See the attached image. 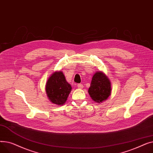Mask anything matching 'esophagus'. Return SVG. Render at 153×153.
Returning <instances> with one entry per match:
<instances>
[{"instance_id":"34e87169","label":"esophagus","mask_w":153,"mask_h":153,"mask_svg":"<svg viewBox=\"0 0 153 153\" xmlns=\"http://www.w3.org/2000/svg\"><path fill=\"white\" fill-rule=\"evenodd\" d=\"M83 85L82 84H77V87L79 88V89H82L83 88Z\"/></svg>"}]
</instances>
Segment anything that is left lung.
Masks as SVG:
<instances>
[{
    "label": "left lung",
    "mask_w": 153,
    "mask_h": 153,
    "mask_svg": "<svg viewBox=\"0 0 153 153\" xmlns=\"http://www.w3.org/2000/svg\"><path fill=\"white\" fill-rule=\"evenodd\" d=\"M88 92L96 102L100 103L105 100L111 94L110 80L102 72H97L92 77Z\"/></svg>",
    "instance_id": "1"
}]
</instances>
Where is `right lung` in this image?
I'll use <instances>...</instances> for the list:
<instances>
[{"instance_id":"right-lung-1","label":"right lung","mask_w":153,"mask_h":153,"mask_svg":"<svg viewBox=\"0 0 153 153\" xmlns=\"http://www.w3.org/2000/svg\"><path fill=\"white\" fill-rule=\"evenodd\" d=\"M72 87L66 81L61 71L55 72L48 79L46 92L49 99L54 104L61 105L65 103Z\"/></svg>"}]
</instances>
